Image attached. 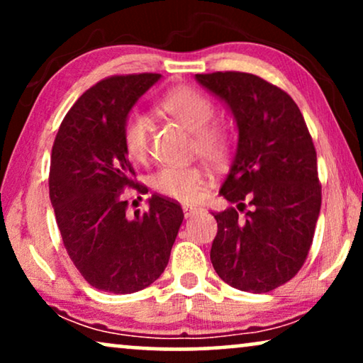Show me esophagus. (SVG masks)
Here are the masks:
<instances>
[{
	"label": "esophagus",
	"instance_id": "34e87169",
	"mask_svg": "<svg viewBox=\"0 0 363 363\" xmlns=\"http://www.w3.org/2000/svg\"><path fill=\"white\" fill-rule=\"evenodd\" d=\"M182 208H183V213H185L186 218H188V216H193V215H195V213L200 211V208L191 206V205H183Z\"/></svg>",
	"mask_w": 363,
	"mask_h": 363
}]
</instances>
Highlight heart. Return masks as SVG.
I'll list each match as a JSON object with an SVG mask.
<instances>
[{"mask_svg": "<svg viewBox=\"0 0 363 363\" xmlns=\"http://www.w3.org/2000/svg\"><path fill=\"white\" fill-rule=\"evenodd\" d=\"M168 116L193 132V150L211 165H223L233 148L231 132L213 122L211 99L193 87H177L158 102ZM152 122L140 112H130L123 123V147L130 160L143 163L150 155ZM206 173L196 165H168L153 173L152 186L163 196L195 201L205 186Z\"/></svg>", "mask_w": 363, "mask_h": 363, "instance_id": "obj_1", "label": "heart"}]
</instances>
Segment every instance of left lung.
<instances>
[{
  "label": "left lung",
  "instance_id": "1",
  "mask_svg": "<svg viewBox=\"0 0 363 363\" xmlns=\"http://www.w3.org/2000/svg\"><path fill=\"white\" fill-rule=\"evenodd\" d=\"M195 77L225 101L240 132L220 190L236 208L213 213V267L231 287L269 292L291 281L309 255L322 203L314 142L297 104L274 84L236 71Z\"/></svg>",
  "mask_w": 363,
  "mask_h": 363
}]
</instances>
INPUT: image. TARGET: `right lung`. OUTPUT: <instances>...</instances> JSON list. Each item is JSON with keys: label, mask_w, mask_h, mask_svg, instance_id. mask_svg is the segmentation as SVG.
I'll return each mask as SVG.
<instances>
[{"label": "right lung", "mask_w": 363, "mask_h": 363, "mask_svg": "<svg viewBox=\"0 0 363 363\" xmlns=\"http://www.w3.org/2000/svg\"><path fill=\"white\" fill-rule=\"evenodd\" d=\"M162 76H111L87 89L59 127L49 196L69 257L92 287L113 294L145 289L165 271L183 221L182 206L152 195L130 218L125 188L143 191L123 147L128 112Z\"/></svg>", "instance_id": "add662e5"}]
</instances>
